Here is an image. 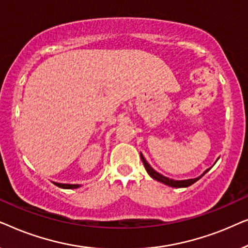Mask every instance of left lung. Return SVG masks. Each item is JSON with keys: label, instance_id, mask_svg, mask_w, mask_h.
Returning a JSON list of instances; mask_svg holds the SVG:
<instances>
[{"label": "left lung", "instance_id": "8db88e82", "mask_svg": "<svg viewBox=\"0 0 248 248\" xmlns=\"http://www.w3.org/2000/svg\"><path fill=\"white\" fill-rule=\"evenodd\" d=\"M140 157H141L142 162H143V165H144L145 170L148 171V174L150 175L152 178L155 179V181L160 182V183H164V184H166V185L171 186V187H187V186H191L192 184H194L195 182H198L199 179L201 178L203 175L206 174V172H208V170H210V168L206 169V170L203 172V174L200 176V177H196V178H193V179H185V181H174V179L165 177V176H162L161 174H159V172L155 171V169H152V167L148 164L147 160H145L143 155H142V154H140Z\"/></svg>", "mask_w": 248, "mask_h": 248}]
</instances>
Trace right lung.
<instances>
[{
  "mask_svg": "<svg viewBox=\"0 0 248 248\" xmlns=\"http://www.w3.org/2000/svg\"><path fill=\"white\" fill-rule=\"evenodd\" d=\"M56 186H59L61 188H78L80 187V185H73V184H61V183H54Z\"/></svg>",
  "mask_w": 248,
  "mask_h": 248,
  "instance_id": "1",
  "label": "right lung"
}]
</instances>
